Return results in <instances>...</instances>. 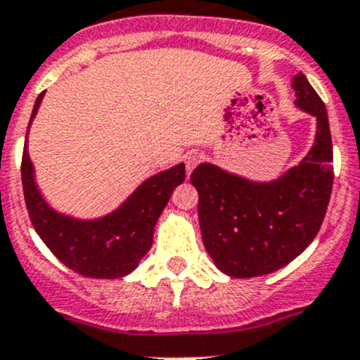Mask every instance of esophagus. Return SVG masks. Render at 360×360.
I'll return each mask as SVG.
<instances>
[{
	"label": "esophagus",
	"instance_id": "obj_1",
	"mask_svg": "<svg viewBox=\"0 0 360 360\" xmlns=\"http://www.w3.org/2000/svg\"><path fill=\"white\" fill-rule=\"evenodd\" d=\"M200 155L198 153H187L186 155V169H187V174H191V171L195 169L196 164L200 162Z\"/></svg>",
	"mask_w": 360,
	"mask_h": 360
}]
</instances>
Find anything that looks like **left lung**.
Returning <instances> with one entry per match:
<instances>
[{"instance_id":"left-lung-1","label":"left lung","mask_w":360,"mask_h":360,"mask_svg":"<svg viewBox=\"0 0 360 360\" xmlns=\"http://www.w3.org/2000/svg\"><path fill=\"white\" fill-rule=\"evenodd\" d=\"M295 106L316 117L314 146L274 180H250L211 162L193 171L203 247L231 278H256L283 269L314 241L333 184L332 135L326 106L308 79H292Z\"/></svg>"}]
</instances>
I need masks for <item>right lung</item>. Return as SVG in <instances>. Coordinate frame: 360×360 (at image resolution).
<instances>
[{
  "label": "right lung",
  "mask_w": 360,
  "mask_h": 360,
  "mask_svg": "<svg viewBox=\"0 0 360 360\" xmlns=\"http://www.w3.org/2000/svg\"><path fill=\"white\" fill-rule=\"evenodd\" d=\"M36 98L28 129L43 103ZM25 202L32 225L53 256L86 278L115 279L139 266L153 245V231L176 186L186 180L184 162L153 174L133 191L115 211L98 218H75L59 212L41 195L36 169L28 157V131L21 162Z\"/></svg>",
  "instance_id": "right-lung-1"
}]
</instances>
